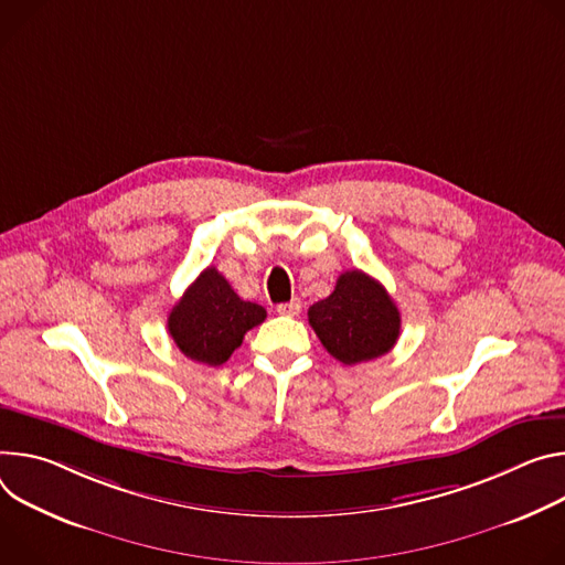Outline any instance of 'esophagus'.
I'll use <instances>...</instances> for the list:
<instances>
[{
    "instance_id": "34e87169",
    "label": "esophagus",
    "mask_w": 565,
    "mask_h": 565,
    "mask_svg": "<svg viewBox=\"0 0 565 565\" xmlns=\"http://www.w3.org/2000/svg\"><path fill=\"white\" fill-rule=\"evenodd\" d=\"M300 300L298 298H291L289 302H280L278 307H276V311L280 317H298L300 315Z\"/></svg>"
}]
</instances>
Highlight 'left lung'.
<instances>
[{"mask_svg": "<svg viewBox=\"0 0 565 565\" xmlns=\"http://www.w3.org/2000/svg\"><path fill=\"white\" fill-rule=\"evenodd\" d=\"M323 348L341 363L354 365L384 356L399 339V309L382 282L352 269L334 291L307 311Z\"/></svg>", "mask_w": 565, "mask_h": 565, "instance_id": "8db88e82", "label": "left lung"}]
</instances>
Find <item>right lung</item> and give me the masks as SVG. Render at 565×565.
<instances>
[{"instance_id":"1","label":"right lung","mask_w":565,"mask_h":565,"mask_svg":"<svg viewBox=\"0 0 565 565\" xmlns=\"http://www.w3.org/2000/svg\"><path fill=\"white\" fill-rule=\"evenodd\" d=\"M265 319L263 305L242 300L228 280L209 267L172 307L168 332L188 359L222 365L242 345L244 334Z\"/></svg>"}]
</instances>
